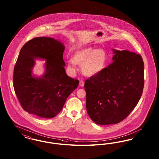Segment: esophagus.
<instances>
[{
    "mask_svg": "<svg viewBox=\"0 0 159 159\" xmlns=\"http://www.w3.org/2000/svg\"><path fill=\"white\" fill-rule=\"evenodd\" d=\"M84 83L83 80H80V82H79V85H80V86H84Z\"/></svg>",
    "mask_w": 159,
    "mask_h": 159,
    "instance_id": "1",
    "label": "esophagus"
}]
</instances>
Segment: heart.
<instances>
[{
  "label": "heart",
  "instance_id": "heart-1",
  "mask_svg": "<svg viewBox=\"0 0 159 159\" xmlns=\"http://www.w3.org/2000/svg\"><path fill=\"white\" fill-rule=\"evenodd\" d=\"M107 55L102 49H96L88 47L76 51L73 53L68 67L73 69L75 64H81V70L84 75L92 76L98 74L106 66Z\"/></svg>",
  "mask_w": 159,
  "mask_h": 159
}]
</instances>
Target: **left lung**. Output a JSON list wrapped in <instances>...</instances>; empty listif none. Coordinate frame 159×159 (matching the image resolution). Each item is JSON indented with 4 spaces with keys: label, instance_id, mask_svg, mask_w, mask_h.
I'll use <instances>...</instances> for the list:
<instances>
[{
    "label": "left lung",
    "instance_id": "1",
    "mask_svg": "<svg viewBox=\"0 0 159 159\" xmlns=\"http://www.w3.org/2000/svg\"><path fill=\"white\" fill-rule=\"evenodd\" d=\"M113 51V62L84 82L87 113L98 125L123 120L143 92L144 62L141 55L127 50Z\"/></svg>",
    "mask_w": 159,
    "mask_h": 159
}]
</instances>
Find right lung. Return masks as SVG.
<instances>
[{"label": "right lung", "instance_id": "add662e5", "mask_svg": "<svg viewBox=\"0 0 159 159\" xmlns=\"http://www.w3.org/2000/svg\"><path fill=\"white\" fill-rule=\"evenodd\" d=\"M64 46L53 38L40 37L28 41L21 48L13 75L14 88L23 109L42 118H52L59 113L79 80L66 73L63 60ZM34 58L47 60L46 73L32 76Z\"/></svg>", "mask_w": 159, "mask_h": 159}]
</instances>
